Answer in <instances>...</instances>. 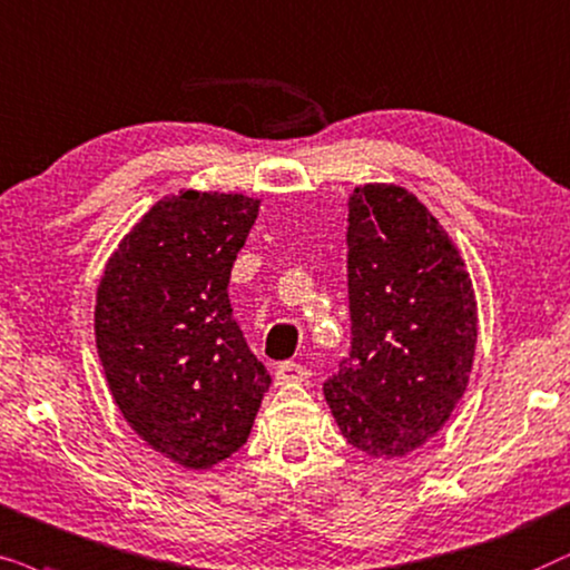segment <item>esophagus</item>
<instances>
[{
    "label": "esophagus",
    "mask_w": 570,
    "mask_h": 570,
    "mask_svg": "<svg viewBox=\"0 0 570 570\" xmlns=\"http://www.w3.org/2000/svg\"><path fill=\"white\" fill-rule=\"evenodd\" d=\"M309 377V370L305 364L297 362H281L276 367V385H289V383H305Z\"/></svg>",
    "instance_id": "obj_1"
}]
</instances>
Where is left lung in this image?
<instances>
[{
    "label": "left lung",
    "instance_id": "1",
    "mask_svg": "<svg viewBox=\"0 0 570 570\" xmlns=\"http://www.w3.org/2000/svg\"><path fill=\"white\" fill-rule=\"evenodd\" d=\"M346 247L352 352L325 381V401L356 451L406 456L466 391L472 278L438 218L396 185L354 189Z\"/></svg>",
    "mask_w": 570,
    "mask_h": 570
}]
</instances>
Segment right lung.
Returning <instances> with one entry per match:
<instances>
[{
    "mask_svg": "<svg viewBox=\"0 0 570 570\" xmlns=\"http://www.w3.org/2000/svg\"><path fill=\"white\" fill-rule=\"evenodd\" d=\"M257 208L245 195L164 197L98 284L96 346L111 396L150 449L187 469L239 451L271 385L226 289Z\"/></svg>",
    "mask_w": 570,
    "mask_h": 570,
    "instance_id": "add662e5",
    "label": "right lung"
}]
</instances>
